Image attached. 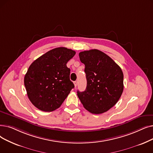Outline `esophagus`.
I'll list each match as a JSON object with an SVG mask.
<instances>
[{"label":"esophagus","instance_id":"1","mask_svg":"<svg viewBox=\"0 0 153 153\" xmlns=\"http://www.w3.org/2000/svg\"><path fill=\"white\" fill-rule=\"evenodd\" d=\"M74 84L75 88H76V87H77V81H74Z\"/></svg>","mask_w":153,"mask_h":153}]
</instances>
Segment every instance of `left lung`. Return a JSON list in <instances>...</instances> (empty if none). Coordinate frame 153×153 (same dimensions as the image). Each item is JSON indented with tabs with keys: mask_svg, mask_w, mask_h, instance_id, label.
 I'll list each match as a JSON object with an SVG mask.
<instances>
[{
	"mask_svg": "<svg viewBox=\"0 0 153 153\" xmlns=\"http://www.w3.org/2000/svg\"><path fill=\"white\" fill-rule=\"evenodd\" d=\"M79 56L85 65L87 87L83 92L77 91V96L85 109L102 114L113 107L121 96L123 71L109 56L97 49L81 52Z\"/></svg>",
	"mask_w": 153,
	"mask_h": 153,
	"instance_id": "1",
	"label": "left lung"
}]
</instances>
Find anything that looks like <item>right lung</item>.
I'll return each instance as SVG.
<instances>
[{
    "instance_id": "obj_1",
    "label": "right lung",
    "mask_w": 153,
    "mask_h": 153,
    "mask_svg": "<svg viewBox=\"0 0 153 153\" xmlns=\"http://www.w3.org/2000/svg\"><path fill=\"white\" fill-rule=\"evenodd\" d=\"M75 54L74 51L57 48L30 64L24 77V85L29 100L37 109L45 112L57 109L74 88L66 64Z\"/></svg>"
}]
</instances>
